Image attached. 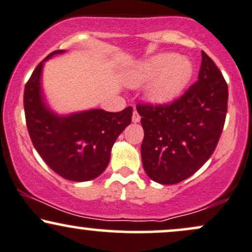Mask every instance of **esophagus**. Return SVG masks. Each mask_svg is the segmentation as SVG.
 <instances>
[{
	"mask_svg": "<svg viewBox=\"0 0 252 252\" xmlns=\"http://www.w3.org/2000/svg\"><path fill=\"white\" fill-rule=\"evenodd\" d=\"M140 120H141V116L138 115V112L136 111V110H134V112H132V122L138 123L140 122Z\"/></svg>",
	"mask_w": 252,
	"mask_h": 252,
	"instance_id": "obj_1",
	"label": "esophagus"
}]
</instances>
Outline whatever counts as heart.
Returning a JSON list of instances; mask_svg holds the SVG:
<instances>
[{"mask_svg":"<svg viewBox=\"0 0 252 252\" xmlns=\"http://www.w3.org/2000/svg\"><path fill=\"white\" fill-rule=\"evenodd\" d=\"M193 76V63L189 58L174 53H160L137 63L126 73L131 88L150 85L146 96L153 104L163 105L175 100L189 85Z\"/></svg>","mask_w":252,"mask_h":252,"instance_id":"1","label":"heart"}]
</instances>
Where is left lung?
I'll list each match as a JSON object with an SVG mask.
<instances>
[{"instance_id": "1", "label": "left lung", "mask_w": 252, "mask_h": 252, "mask_svg": "<svg viewBox=\"0 0 252 252\" xmlns=\"http://www.w3.org/2000/svg\"><path fill=\"white\" fill-rule=\"evenodd\" d=\"M198 82L168 105H137L144 137L141 146L147 175L174 185L193 175L211 158L227 111V84L201 52Z\"/></svg>"}]
</instances>
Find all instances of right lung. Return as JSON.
I'll return each instance as SVG.
<instances>
[{
    "instance_id": "1",
    "label": "right lung",
    "mask_w": 252,
    "mask_h": 252,
    "mask_svg": "<svg viewBox=\"0 0 252 252\" xmlns=\"http://www.w3.org/2000/svg\"><path fill=\"white\" fill-rule=\"evenodd\" d=\"M42 60L26 84L24 105L34 148L57 174L70 181L94 180L108 167L115 141L131 123L132 108L120 112L102 109L59 115L51 109L42 90Z\"/></svg>"
}]
</instances>
